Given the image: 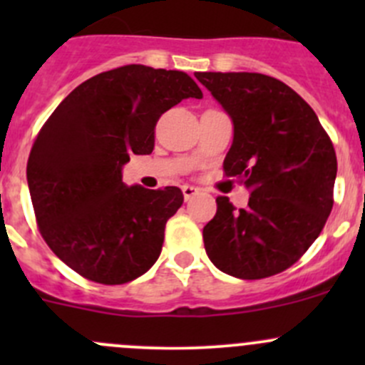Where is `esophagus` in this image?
I'll return each mask as SVG.
<instances>
[{
  "mask_svg": "<svg viewBox=\"0 0 365 365\" xmlns=\"http://www.w3.org/2000/svg\"><path fill=\"white\" fill-rule=\"evenodd\" d=\"M182 192H183V197H185V201H189L190 197L196 196L197 189H196V187H192V185H183Z\"/></svg>",
  "mask_w": 365,
  "mask_h": 365,
  "instance_id": "34e87169",
  "label": "esophagus"
}]
</instances>
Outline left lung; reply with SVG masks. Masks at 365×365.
Wrapping results in <instances>:
<instances>
[{
	"label": "left lung",
	"mask_w": 365,
	"mask_h": 365,
	"mask_svg": "<svg viewBox=\"0 0 365 365\" xmlns=\"http://www.w3.org/2000/svg\"><path fill=\"white\" fill-rule=\"evenodd\" d=\"M233 121L224 173L251 197L235 210L217 197L203 227L210 261L238 279L292 267L318 238L332 210L337 159L311 106L282 81L254 72H194Z\"/></svg>",
	"instance_id": "1"
}]
</instances>
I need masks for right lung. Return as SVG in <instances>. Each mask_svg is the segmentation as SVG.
I'll list each match as a JSON object with an SVG mask.
<instances>
[{"label":"right lung","instance_id":"obj_1","mask_svg":"<svg viewBox=\"0 0 365 365\" xmlns=\"http://www.w3.org/2000/svg\"><path fill=\"white\" fill-rule=\"evenodd\" d=\"M183 98H203L185 72L125 65L79 84L40 130L26 169L36 222L83 277L123 284L159 259L182 190L128 187L121 171L152 153L157 120Z\"/></svg>","mask_w":365,"mask_h":365}]
</instances>
